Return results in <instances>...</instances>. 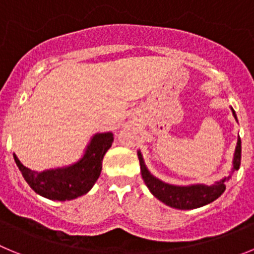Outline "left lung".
I'll return each mask as SVG.
<instances>
[{
    "label": "left lung",
    "instance_id": "obj_1",
    "mask_svg": "<svg viewBox=\"0 0 254 254\" xmlns=\"http://www.w3.org/2000/svg\"><path fill=\"white\" fill-rule=\"evenodd\" d=\"M232 112L234 118L237 120V116H235V112L233 108ZM241 154L242 141L241 138H238L234 160H233V172L238 170L241 167ZM137 155L138 160H140L141 176H142L143 182L150 190V192L165 205L170 206V207L179 208V210H192V208L202 207V206L215 201L223 194V192L225 190V182L230 178V177L223 178L221 181L215 182L212 186L193 185L181 187V186L168 185V183L161 182L160 179L155 178L151 173L147 170V168L145 167L142 155H141L140 151L137 152Z\"/></svg>",
    "mask_w": 254,
    "mask_h": 254
}]
</instances>
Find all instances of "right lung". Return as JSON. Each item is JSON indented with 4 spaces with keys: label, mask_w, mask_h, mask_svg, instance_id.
<instances>
[{
    "label": "right lung",
    "mask_w": 254,
    "mask_h": 254,
    "mask_svg": "<svg viewBox=\"0 0 254 254\" xmlns=\"http://www.w3.org/2000/svg\"><path fill=\"white\" fill-rule=\"evenodd\" d=\"M113 142V133H98L91 138L81 160L67 168L34 172L24 167L13 154L15 163L31 190L38 194L55 201H68L87 193L102 172V161L105 152Z\"/></svg>",
    "instance_id": "obj_1"
}]
</instances>
